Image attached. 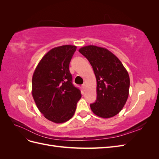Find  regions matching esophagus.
<instances>
[{"label":"esophagus","mask_w":159,"mask_h":159,"mask_svg":"<svg viewBox=\"0 0 159 159\" xmlns=\"http://www.w3.org/2000/svg\"><path fill=\"white\" fill-rule=\"evenodd\" d=\"M82 88H83V89H84V90H85V89H86V85H85V84H84L82 85Z\"/></svg>","instance_id":"esophagus-1"}]
</instances>
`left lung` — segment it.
I'll return each instance as SVG.
<instances>
[{
  "instance_id": "left-lung-1",
  "label": "left lung",
  "mask_w": 159,
  "mask_h": 159,
  "mask_svg": "<svg viewBox=\"0 0 159 159\" xmlns=\"http://www.w3.org/2000/svg\"><path fill=\"white\" fill-rule=\"evenodd\" d=\"M79 52L92 66L97 81V100L90 105L93 113L102 118L118 114L125 105L130 79L118 57L105 48L94 45L81 48Z\"/></svg>"
}]
</instances>
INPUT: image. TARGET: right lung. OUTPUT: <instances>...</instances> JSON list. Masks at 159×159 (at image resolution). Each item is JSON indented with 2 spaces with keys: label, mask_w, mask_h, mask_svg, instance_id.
<instances>
[{
  "label": "right lung",
  "mask_w": 159,
  "mask_h": 159,
  "mask_svg": "<svg viewBox=\"0 0 159 159\" xmlns=\"http://www.w3.org/2000/svg\"><path fill=\"white\" fill-rule=\"evenodd\" d=\"M77 47L54 48L42 57L34 71L32 95L44 117L55 123L68 121L75 113L81 91L72 84L69 65Z\"/></svg>",
  "instance_id": "obj_1"
}]
</instances>
